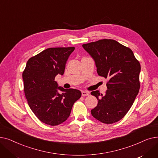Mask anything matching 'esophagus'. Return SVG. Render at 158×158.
Returning <instances> with one entry per match:
<instances>
[{"instance_id":"34e87169","label":"esophagus","mask_w":158,"mask_h":158,"mask_svg":"<svg viewBox=\"0 0 158 158\" xmlns=\"http://www.w3.org/2000/svg\"><path fill=\"white\" fill-rule=\"evenodd\" d=\"M82 96H88L89 95V93L88 91H82Z\"/></svg>"}]
</instances>
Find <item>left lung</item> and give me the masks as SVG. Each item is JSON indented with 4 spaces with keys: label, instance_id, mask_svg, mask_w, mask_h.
Here are the masks:
<instances>
[{
    "label": "left lung",
    "instance_id": "left-lung-1",
    "mask_svg": "<svg viewBox=\"0 0 158 158\" xmlns=\"http://www.w3.org/2000/svg\"><path fill=\"white\" fill-rule=\"evenodd\" d=\"M82 47L95 61L99 76L108 79L105 95L98 90L91 92L98 100L91 113L102 123L117 122L129 111L139 92L140 64L131 48L114 40L103 39Z\"/></svg>",
    "mask_w": 158,
    "mask_h": 158
}]
</instances>
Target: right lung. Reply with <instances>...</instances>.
Instances as JSON below:
<instances>
[{
	"mask_svg": "<svg viewBox=\"0 0 158 158\" xmlns=\"http://www.w3.org/2000/svg\"><path fill=\"white\" fill-rule=\"evenodd\" d=\"M74 49L73 47L47 48L31 57L23 72L28 104L36 117L47 125L57 126L67 120L74 102L81 97L79 90L64 89L54 81L57 75H63L66 62Z\"/></svg>",
	"mask_w": 158,
	"mask_h": 158,
	"instance_id": "1",
	"label": "right lung"
}]
</instances>
